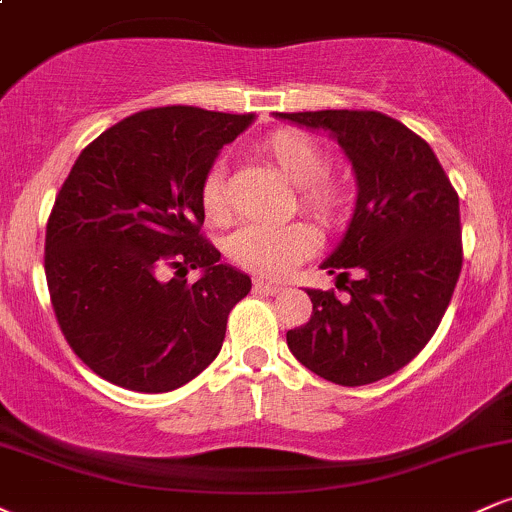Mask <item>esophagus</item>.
I'll use <instances>...</instances> for the list:
<instances>
[{
	"mask_svg": "<svg viewBox=\"0 0 512 512\" xmlns=\"http://www.w3.org/2000/svg\"><path fill=\"white\" fill-rule=\"evenodd\" d=\"M252 284H255V291H260V293H269V296H276V293L284 291V286H281V284H274V281L255 279V281H252Z\"/></svg>",
	"mask_w": 512,
	"mask_h": 512,
	"instance_id": "34e87169",
	"label": "esophagus"
}]
</instances>
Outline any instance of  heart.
<instances>
[{
  "instance_id": "obj_1",
  "label": "heart",
  "mask_w": 512,
  "mask_h": 512,
  "mask_svg": "<svg viewBox=\"0 0 512 512\" xmlns=\"http://www.w3.org/2000/svg\"><path fill=\"white\" fill-rule=\"evenodd\" d=\"M257 149L286 180L298 187V207L317 226L337 228L349 219L354 192L349 182L327 173L330 156L320 144L291 129H279L264 137ZM199 202L207 219H228L231 207H228L226 175L221 166H214L204 175ZM313 248V231L301 221L284 223V226L250 223L228 240V255L233 257V262L267 279H281L289 274Z\"/></svg>"
}]
</instances>
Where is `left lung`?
I'll use <instances>...</instances> for the list:
<instances>
[{
	"mask_svg": "<svg viewBox=\"0 0 512 512\" xmlns=\"http://www.w3.org/2000/svg\"><path fill=\"white\" fill-rule=\"evenodd\" d=\"M276 117L332 132L358 180L349 231L322 262L349 296L308 289L313 315L286 332V342L334 385L378 383L424 349L448 310L462 272L460 197L426 139L395 117L378 110Z\"/></svg>",
	"mask_w": 512,
	"mask_h": 512,
	"instance_id": "left-lung-1",
	"label": "left lung"
}]
</instances>
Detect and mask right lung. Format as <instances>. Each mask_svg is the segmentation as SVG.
I'll return each instance as SVG.
<instances>
[{"mask_svg":"<svg viewBox=\"0 0 512 512\" xmlns=\"http://www.w3.org/2000/svg\"><path fill=\"white\" fill-rule=\"evenodd\" d=\"M252 120L195 105L142 110L69 170L45 231V279L64 339L108 383L170 392L219 356L252 281L204 238L199 187ZM187 268L203 279L187 285Z\"/></svg>","mask_w":512,"mask_h":512,"instance_id":"right-lung-1","label":"right lung"}]
</instances>
